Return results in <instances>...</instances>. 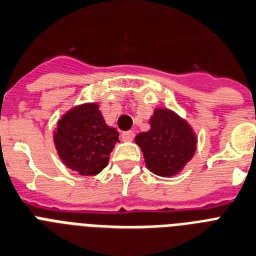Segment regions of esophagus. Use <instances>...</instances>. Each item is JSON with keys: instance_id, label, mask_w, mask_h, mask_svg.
<instances>
[{"instance_id": "34e87169", "label": "esophagus", "mask_w": 256, "mask_h": 256, "mask_svg": "<svg viewBox=\"0 0 256 256\" xmlns=\"http://www.w3.org/2000/svg\"><path fill=\"white\" fill-rule=\"evenodd\" d=\"M134 132H132V130H128V132H124L121 134L122 136V140H124V142H132V139H134Z\"/></svg>"}]
</instances>
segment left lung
<instances>
[{"mask_svg": "<svg viewBox=\"0 0 256 256\" xmlns=\"http://www.w3.org/2000/svg\"><path fill=\"white\" fill-rule=\"evenodd\" d=\"M148 122V132L134 139L146 167L162 178L176 176L196 154V132L186 120L167 108H155Z\"/></svg>", "mask_w": 256, "mask_h": 256, "instance_id": "1", "label": "left lung"}]
</instances>
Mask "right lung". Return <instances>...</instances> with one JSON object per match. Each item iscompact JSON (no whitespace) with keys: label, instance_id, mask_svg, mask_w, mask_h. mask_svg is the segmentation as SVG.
<instances>
[{"label":"right lung","instance_id":"obj_1","mask_svg":"<svg viewBox=\"0 0 256 256\" xmlns=\"http://www.w3.org/2000/svg\"><path fill=\"white\" fill-rule=\"evenodd\" d=\"M118 136L104 120L98 104L85 102L62 116L52 138L64 166L81 176H96L108 166Z\"/></svg>","mask_w":256,"mask_h":256}]
</instances>
